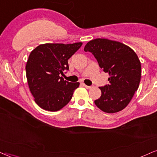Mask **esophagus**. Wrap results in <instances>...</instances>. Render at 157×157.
Returning a JSON list of instances; mask_svg holds the SVG:
<instances>
[{"mask_svg": "<svg viewBox=\"0 0 157 157\" xmlns=\"http://www.w3.org/2000/svg\"><path fill=\"white\" fill-rule=\"evenodd\" d=\"M83 86H84L85 88H87V89H90V88H92V86H88V85H86L85 84H83Z\"/></svg>", "mask_w": 157, "mask_h": 157, "instance_id": "esophagus-1", "label": "esophagus"}]
</instances>
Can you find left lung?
<instances>
[{
  "label": "left lung",
  "mask_w": 157,
  "mask_h": 157,
  "mask_svg": "<svg viewBox=\"0 0 157 157\" xmlns=\"http://www.w3.org/2000/svg\"><path fill=\"white\" fill-rule=\"evenodd\" d=\"M84 51L92 53L99 67L109 75V84L99 87L101 96L95 101V104L106 113L124 109L138 90L140 81L141 65L136 52L122 43L105 38L89 41Z\"/></svg>",
  "instance_id": "obj_1"
}]
</instances>
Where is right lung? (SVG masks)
<instances>
[{
  "instance_id": "add662e5",
  "label": "right lung",
  "mask_w": 157,
  "mask_h": 157,
  "mask_svg": "<svg viewBox=\"0 0 157 157\" xmlns=\"http://www.w3.org/2000/svg\"><path fill=\"white\" fill-rule=\"evenodd\" d=\"M72 44L45 43L31 51L26 64V76L34 100L43 109L56 112L72 98L79 82H69L60 74L68 70V59L82 46Z\"/></svg>"
}]
</instances>
